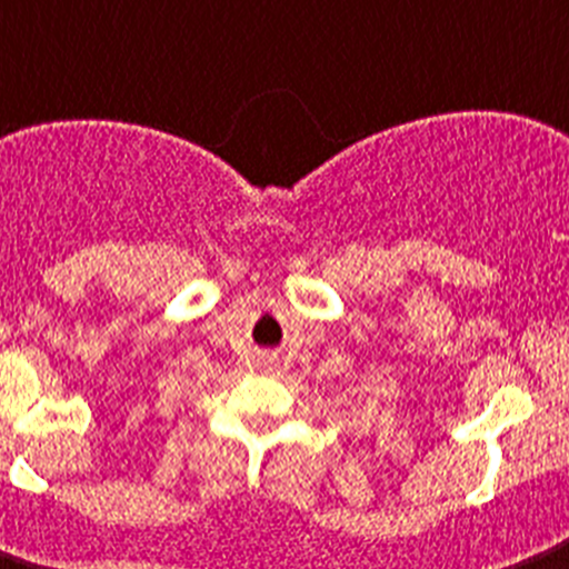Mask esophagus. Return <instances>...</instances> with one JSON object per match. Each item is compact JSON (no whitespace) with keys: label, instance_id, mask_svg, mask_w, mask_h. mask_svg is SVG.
Returning a JSON list of instances; mask_svg holds the SVG:
<instances>
[{"label":"esophagus","instance_id":"obj_1","mask_svg":"<svg viewBox=\"0 0 569 569\" xmlns=\"http://www.w3.org/2000/svg\"><path fill=\"white\" fill-rule=\"evenodd\" d=\"M261 365L270 367V370H273V367H276V359H273V356H264V359H261Z\"/></svg>","mask_w":569,"mask_h":569}]
</instances>
